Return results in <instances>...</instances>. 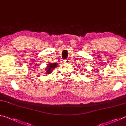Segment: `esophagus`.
<instances>
[{
	"label": "esophagus",
	"mask_w": 126,
	"mask_h": 126,
	"mask_svg": "<svg viewBox=\"0 0 126 126\" xmlns=\"http://www.w3.org/2000/svg\"><path fill=\"white\" fill-rule=\"evenodd\" d=\"M64 63H69L70 62V61H69V59H66L65 60H64Z\"/></svg>",
	"instance_id": "obj_1"
}]
</instances>
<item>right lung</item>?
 <instances>
[{
	"instance_id": "1",
	"label": "right lung",
	"mask_w": 126,
	"mask_h": 126,
	"mask_svg": "<svg viewBox=\"0 0 126 126\" xmlns=\"http://www.w3.org/2000/svg\"><path fill=\"white\" fill-rule=\"evenodd\" d=\"M58 64L57 63H51L47 65V68L45 69V73L47 74H50L55 68L57 67Z\"/></svg>"
}]
</instances>
